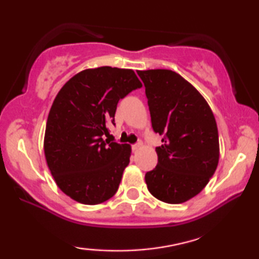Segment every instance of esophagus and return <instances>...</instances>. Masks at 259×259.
Wrapping results in <instances>:
<instances>
[{"label": "esophagus", "mask_w": 259, "mask_h": 259, "mask_svg": "<svg viewBox=\"0 0 259 259\" xmlns=\"http://www.w3.org/2000/svg\"><path fill=\"white\" fill-rule=\"evenodd\" d=\"M140 147H141V143H137V144L132 145V150H133V151H138Z\"/></svg>", "instance_id": "esophagus-1"}]
</instances>
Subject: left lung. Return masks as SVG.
Listing matches in <instances>:
<instances>
[{
  "instance_id": "obj_1",
  "label": "left lung",
  "mask_w": 259,
  "mask_h": 259,
  "mask_svg": "<svg viewBox=\"0 0 259 259\" xmlns=\"http://www.w3.org/2000/svg\"><path fill=\"white\" fill-rule=\"evenodd\" d=\"M146 93L153 131L164 136L155 148L158 164L145 175L152 196L180 204L197 196L219 160L218 128L201 94L178 73L138 70Z\"/></svg>"
}]
</instances>
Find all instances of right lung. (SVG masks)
<instances>
[{"label": "right lung", "instance_id": "obj_1", "mask_svg": "<svg viewBox=\"0 0 259 259\" xmlns=\"http://www.w3.org/2000/svg\"><path fill=\"white\" fill-rule=\"evenodd\" d=\"M143 84L132 69L99 67L77 73L56 95L45 134L48 167L72 199L97 205L116 193L131 146L105 139L116 106Z\"/></svg>", "mask_w": 259, "mask_h": 259}]
</instances>
